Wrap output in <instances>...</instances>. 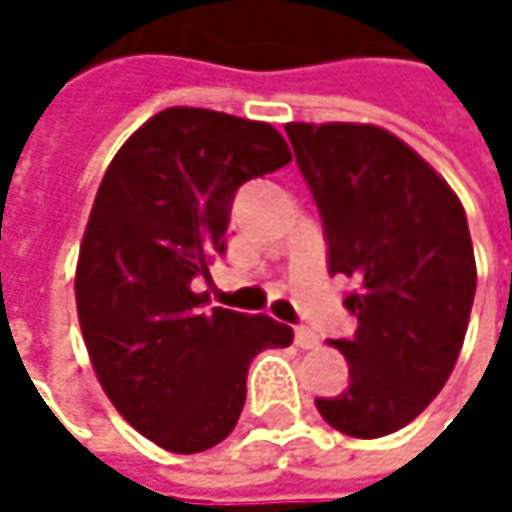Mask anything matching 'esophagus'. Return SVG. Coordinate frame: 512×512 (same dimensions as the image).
I'll list each match as a JSON object with an SVG mask.
<instances>
[{"mask_svg":"<svg viewBox=\"0 0 512 512\" xmlns=\"http://www.w3.org/2000/svg\"><path fill=\"white\" fill-rule=\"evenodd\" d=\"M293 341H296V347H299V350H314V347L320 344L317 332H311V329H305V326H299V329H296Z\"/></svg>","mask_w":512,"mask_h":512,"instance_id":"34e87169","label":"esophagus"}]
</instances>
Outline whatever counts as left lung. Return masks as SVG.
Instances as JSON below:
<instances>
[{"instance_id": "8db88e82", "label": "left lung", "mask_w": 512, "mask_h": 512, "mask_svg": "<svg viewBox=\"0 0 512 512\" xmlns=\"http://www.w3.org/2000/svg\"><path fill=\"white\" fill-rule=\"evenodd\" d=\"M284 130L323 216L329 272L356 281L344 299L356 335L332 341L350 385L317 409L344 436L382 439L433 403L460 358L477 287L465 210L427 159L376 124Z\"/></svg>"}]
</instances>
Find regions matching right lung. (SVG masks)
<instances>
[{"mask_svg":"<svg viewBox=\"0 0 512 512\" xmlns=\"http://www.w3.org/2000/svg\"><path fill=\"white\" fill-rule=\"evenodd\" d=\"M293 159L263 121L171 106L109 162L76 260V314L91 367L127 424L171 454H201L240 421L249 364L290 347L266 314L201 311L237 189Z\"/></svg>","mask_w":512,"mask_h":512,"instance_id":"right-lung-1","label":"right lung"}]
</instances>
